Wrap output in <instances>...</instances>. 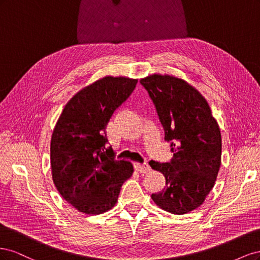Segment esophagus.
<instances>
[{
  "mask_svg": "<svg viewBox=\"0 0 260 260\" xmlns=\"http://www.w3.org/2000/svg\"><path fill=\"white\" fill-rule=\"evenodd\" d=\"M137 170L141 174H147V172L151 171V167L146 162H138L137 164Z\"/></svg>",
  "mask_w": 260,
  "mask_h": 260,
  "instance_id": "esophagus-1",
  "label": "esophagus"
}]
</instances>
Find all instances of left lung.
Segmentation results:
<instances>
[{"instance_id":"1","label":"left lung","mask_w":260,"mask_h":260,"mask_svg":"<svg viewBox=\"0 0 260 260\" xmlns=\"http://www.w3.org/2000/svg\"><path fill=\"white\" fill-rule=\"evenodd\" d=\"M171 142L170 162L149 161L166 185L152 200L159 208L184 215L199 208L214 187L221 165V133L208 102L182 78L153 74L141 79Z\"/></svg>"}]
</instances>
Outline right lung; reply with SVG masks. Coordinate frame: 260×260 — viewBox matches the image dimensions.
Masks as SVG:
<instances>
[{
    "label": "right lung",
    "mask_w": 260,
    "mask_h": 260,
    "mask_svg": "<svg viewBox=\"0 0 260 260\" xmlns=\"http://www.w3.org/2000/svg\"><path fill=\"white\" fill-rule=\"evenodd\" d=\"M137 83L128 77L101 78L67 102L55 124L50 148L53 182L64 200L83 214L112 209L133 174L131 161L115 159L106 147V127Z\"/></svg>",
    "instance_id": "1"
}]
</instances>
